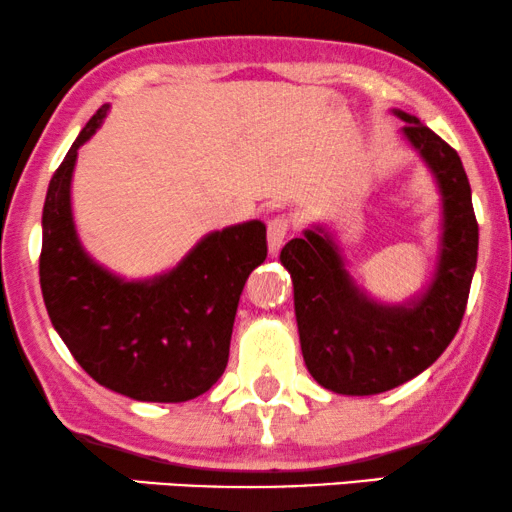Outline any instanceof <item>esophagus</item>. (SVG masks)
I'll return each mask as SVG.
<instances>
[{"mask_svg":"<svg viewBox=\"0 0 512 512\" xmlns=\"http://www.w3.org/2000/svg\"><path fill=\"white\" fill-rule=\"evenodd\" d=\"M289 228H291V216L289 214L272 216V219L268 221V244H270V251L282 249L286 235H289Z\"/></svg>","mask_w":512,"mask_h":512,"instance_id":"esophagus-1","label":"esophagus"}]
</instances>
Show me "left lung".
<instances>
[{
    "label": "left lung",
    "mask_w": 512,
    "mask_h": 512,
    "mask_svg": "<svg viewBox=\"0 0 512 512\" xmlns=\"http://www.w3.org/2000/svg\"><path fill=\"white\" fill-rule=\"evenodd\" d=\"M394 114L443 195L440 258L424 296L408 305L373 303L349 279L321 228L286 242L279 256L293 279L305 366L335 394H382L429 368L459 331L478 263V221L459 153L415 116Z\"/></svg>",
    "instance_id": "obj_1"
}]
</instances>
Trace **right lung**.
Returning a JSON list of instances; mask_svg holds the SVG:
<instances>
[{"label":"right lung","instance_id":"obj_1","mask_svg":"<svg viewBox=\"0 0 512 512\" xmlns=\"http://www.w3.org/2000/svg\"><path fill=\"white\" fill-rule=\"evenodd\" d=\"M97 109L67 151L44 202L39 282L51 324L79 366L135 401L184 403L223 375L235 312L268 256L261 221L209 233L165 275L125 282L83 251L72 219L76 151L107 116Z\"/></svg>","mask_w":512,"mask_h":512}]
</instances>
